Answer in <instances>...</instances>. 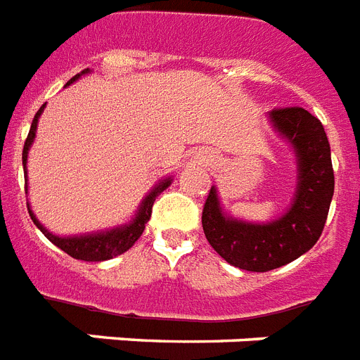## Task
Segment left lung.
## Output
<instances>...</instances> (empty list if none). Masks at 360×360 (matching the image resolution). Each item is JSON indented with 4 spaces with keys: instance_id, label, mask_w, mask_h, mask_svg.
<instances>
[{
    "instance_id": "1",
    "label": "left lung",
    "mask_w": 360,
    "mask_h": 360,
    "mask_svg": "<svg viewBox=\"0 0 360 360\" xmlns=\"http://www.w3.org/2000/svg\"><path fill=\"white\" fill-rule=\"evenodd\" d=\"M273 130L294 150L297 184L290 208L267 223L236 219L221 206L212 186L202 210L206 240L221 258L245 271L264 273L286 266L310 251L326 226L335 193V174L326 130L303 108L273 109Z\"/></svg>"
}]
</instances>
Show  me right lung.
Instances as JSON below:
<instances>
[{
  "label": "right lung",
  "mask_w": 360,
  "mask_h": 360,
  "mask_svg": "<svg viewBox=\"0 0 360 360\" xmlns=\"http://www.w3.org/2000/svg\"><path fill=\"white\" fill-rule=\"evenodd\" d=\"M85 74H91V70L85 68L83 72L76 74L70 82L66 83V87H68L70 83L77 82V79L82 76H85ZM44 108L46 103L37 111V115H34L33 122H31L30 135H27V139H25L24 152H22V163H24L25 174V193H27V154H30V148L31 145H33L34 135H37V124H39V119L40 115H42V111H44ZM171 176L160 180V182L145 195V198L141 200L139 208H137L135 215L130 219V223H124V225L113 226V229L108 230H98V232H87V234L77 236H57L53 234V232H50V230L46 229V226L37 219V215L33 214L30 202H27V210H30L31 219H33V223L37 225V229H39L53 245H57L61 251H65L66 255H70V257L76 258V260L103 262L126 252L131 245H134L135 241L139 240L141 234H143V230H145V225L148 223V219H150L154 200H156L158 195L162 193V191H165V189L171 186Z\"/></svg>",
  "instance_id": "right-lung-1"
}]
</instances>
